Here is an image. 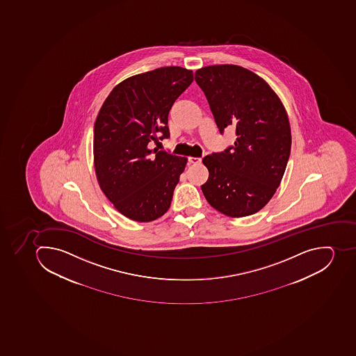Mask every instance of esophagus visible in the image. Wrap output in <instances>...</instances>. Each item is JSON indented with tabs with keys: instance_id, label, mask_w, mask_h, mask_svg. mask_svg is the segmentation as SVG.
<instances>
[{
	"instance_id": "obj_1",
	"label": "esophagus",
	"mask_w": 356,
	"mask_h": 356,
	"mask_svg": "<svg viewBox=\"0 0 356 356\" xmlns=\"http://www.w3.org/2000/svg\"><path fill=\"white\" fill-rule=\"evenodd\" d=\"M188 162H190V164H199V163H201V159L200 157H192V156H190L188 157Z\"/></svg>"
}]
</instances>
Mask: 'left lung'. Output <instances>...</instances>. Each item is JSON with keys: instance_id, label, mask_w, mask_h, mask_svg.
<instances>
[{"instance_id": "1", "label": "left lung", "mask_w": 356, "mask_h": 356, "mask_svg": "<svg viewBox=\"0 0 356 356\" xmlns=\"http://www.w3.org/2000/svg\"><path fill=\"white\" fill-rule=\"evenodd\" d=\"M219 131L234 126V146L202 159L209 170L203 194L229 217L254 215L279 188L291 150V129L282 102L268 83L237 65L195 72Z\"/></svg>"}]
</instances>
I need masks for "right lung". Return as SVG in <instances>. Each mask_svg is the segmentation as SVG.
Listing matches in <instances>:
<instances>
[{
    "label": "right lung",
    "mask_w": 356,
    "mask_h": 356,
    "mask_svg": "<svg viewBox=\"0 0 356 356\" xmlns=\"http://www.w3.org/2000/svg\"><path fill=\"white\" fill-rule=\"evenodd\" d=\"M193 81L179 66L156 68L115 86L95 124V174L103 193L121 215L139 222L162 217L188 159L149 149L170 137L168 113Z\"/></svg>",
    "instance_id": "obj_1"
}]
</instances>
